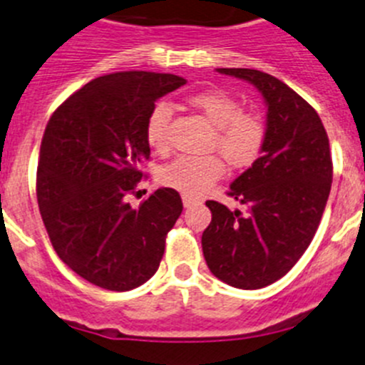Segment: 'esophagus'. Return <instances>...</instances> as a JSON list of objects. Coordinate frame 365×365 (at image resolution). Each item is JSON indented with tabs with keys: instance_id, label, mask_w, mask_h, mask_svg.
Returning <instances> with one entry per match:
<instances>
[{
	"instance_id": "obj_1",
	"label": "esophagus",
	"mask_w": 365,
	"mask_h": 365,
	"mask_svg": "<svg viewBox=\"0 0 365 365\" xmlns=\"http://www.w3.org/2000/svg\"><path fill=\"white\" fill-rule=\"evenodd\" d=\"M182 201H183V207L185 208H189V207H192L194 203H196V197H192V196H189V194H183L182 196Z\"/></svg>"
}]
</instances>
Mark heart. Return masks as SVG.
<instances>
[{"label":"heart","mask_w":365,"mask_h":365,"mask_svg":"<svg viewBox=\"0 0 365 365\" xmlns=\"http://www.w3.org/2000/svg\"><path fill=\"white\" fill-rule=\"evenodd\" d=\"M189 105L201 112L215 128L212 150H217L228 165L235 169L250 168L260 157L265 144V125L257 114L242 112V105L225 91H203L189 98ZM173 110L169 103L158 101L146 119V140L151 150L164 153L169 148V126ZM225 173V164L217 155L208 157H178L160 169L164 185L197 196L205 192Z\"/></svg>","instance_id":"heart-1"}]
</instances>
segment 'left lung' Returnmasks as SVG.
I'll use <instances>...</instances> for the list:
<instances>
[{"mask_svg": "<svg viewBox=\"0 0 365 365\" xmlns=\"http://www.w3.org/2000/svg\"><path fill=\"white\" fill-rule=\"evenodd\" d=\"M217 73L255 85L267 123L262 155L230 185L244 208L207 201L201 246L215 278L253 291L285 277L312 242L331 189L330 143L317 112L278 78L240 67Z\"/></svg>", "mask_w": 365, "mask_h": 365, "instance_id": "8db88e82", "label": "left lung"}]
</instances>
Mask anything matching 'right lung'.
Instances as JSON below:
<instances>
[{"label":"right lung","mask_w":365,"mask_h":365,"mask_svg":"<svg viewBox=\"0 0 365 365\" xmlns=\"http://www.w3.org/2000/svg\"><path fill=\"white\" fill-rule=\"evenodd\" d=\"M182 85L176 74H105L67 98L46 126L38 210L60 260L98 287L123 292L146 284L182 214V197L169 187L139 208L126 203L150 158L148 115L155 101Z\"/></svg>","instance_id":"1"}]
</instances>
